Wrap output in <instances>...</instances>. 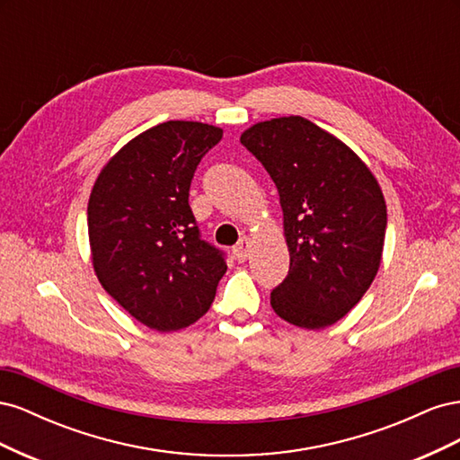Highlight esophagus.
<instances>
[{
  "label": "esophagus",
  "mask_w": 460,
  "mask_h": 460,
  "mask_svg": "<svg viewBox=\"0 0 460 460\" xmlns=\"http://www.w3.org/2000/svg\"><path fill=\"white\" fill-rule=\"evenodd\" d=\"M249 249H252V240H249V235H242L240 242L235 243L234 247V257L238 262H243L249 255Z\"/></svg>",
  "instance_id": "esophagus-1"
}]
</instances>
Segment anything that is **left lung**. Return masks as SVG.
Listing matches in <instances>:
<instances>
[{"mask_svg": "<svg viewBox=\"0 0 460 460\" xmlns=\"http://www.w3.org/2000/svg\"><path fill=\"white\" fill-rule=\"evenodd\" d=\"M240 142L270 174L284 213L289 272L270 294L274 313L307 330L336 324L380 269L387 211L378 180L303 117L257 122Z\"/></svg>", "mask_w": 460, "mask_h": 460, "instance_id": "8db88e82", "label": "left lung"}]
</instances>
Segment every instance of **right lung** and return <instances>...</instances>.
I'll use <instances>...</instances> for the list:
<instances>
[{
	"label": "right lung",
	"mask_w": 460,
	"mask_h": 460,
	"mask_svg": "<svg viewBox=\"0 0 460 460\" xmlns=\"http://www.w3.org/2000/svg\"><path fill=\"white\" fill-rule=\"evenodd\" d=\"M222 128L166 120L122 146L102 169L88 201L97 280L151 330L176 332L199 320L226 262L199 238L188 198L193 172Z\"/></svg>",
	"instance_id": "1"
}]
</instances>
